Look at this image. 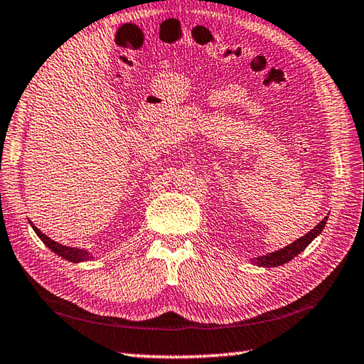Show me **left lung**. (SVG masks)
Segmentation results:
<instances>
[{
	"label": "left lung",
	"instance_id": "obj_1",
	"mask_svg": "<svg viewBox=\"0 0 364 364\" xmlns=\"http://www.w3.org/2000/svg\"><path fill=\"white\" fill-rule=\"evenodd\" d=\"M326 220H328V215L317 226H314V230H311L303 237L296 239V241L284 247V249H279V250L272 252V253H266V255H263V257L253 258L252 263H255L257 266H263V267H276V266H282L285 263H289L290 259H293L294 257L299 255V253L303 252L306 247L309 245L314 241V239L320 235L321 231H323Z\"/></svg>",
	"mask_w": 364,
	"mask_h": 364
}]
</instances>
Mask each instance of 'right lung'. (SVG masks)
I'll use <instances>...</instances> for the list:
<instances>
[{
  "mask_svg": "<svg viewBox=\"0 0 364 364\" xmlns=\"http://www.w3.org/2000/svg\"><path fill=\"white\" fill-rule=\"evenodd\" d=\"M30 225H31V228L34 230V232H36V235L39 236L41 241H43L47 247H49V249H50L53 253H57L58 257L68 259V262L80 263V262H87V259H92V258H93V255H90V253H88V252L84 250V249H74V247H66V245H61V244H58V242L52 241L50 237H47V236L44 235V232L41 231V230H38L36 226H34L31 222H30Z\"/></svg>",
  "mask_w": 364,
  "mask_h": 364,
  "instance_id": "right-lung-1",
  "label": "right lung"
}]
</instances>
